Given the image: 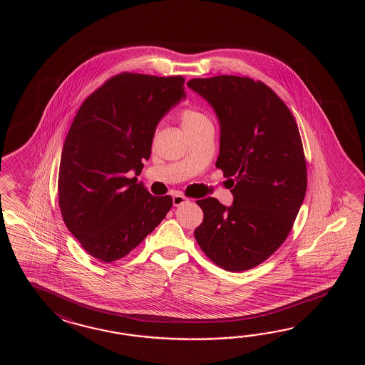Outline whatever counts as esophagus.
Returning <instances> with one entry per match:
<instances>
[{"instance_id":"esophagus-1","label":"esophagus","mask_w":365,"mask_h":365,"mask_svg":"<svg viewBox=\"0 0 365 365\" xmlns=\"http://www.w3.org/2000/svg\"><path fill=\"white\" fill-rule=\"evenodd\" d=\"M186 202H189V200L182 194H175L173 195V206H181V205H184Z\"/></svg>"}]
</instances>
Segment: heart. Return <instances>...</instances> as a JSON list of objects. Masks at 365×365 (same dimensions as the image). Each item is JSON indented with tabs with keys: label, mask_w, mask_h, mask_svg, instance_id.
<instances>
[{
	"label": "heart",
	"mask_w": 365,
	"mask_h": 365,
	"mask_svg": "<svg viewBox=\"0 0 365 365\" xmlns=\"http://www.w3.org/2000/svg\"><path fill=\"white\" fill-rule=\"evenodd\" d=\"M180 121L182 125V129L186 133L201 128L203 125L210 124L209 118L201 113L200 110H195L193 108L182 109L180 112Z\"/></svg>",
	"instance_id": "obj_1"
}]
</instances>
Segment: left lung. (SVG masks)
I'll return each instance as SVG.
<instances>
[{"instance_id": "left-lung-1", "label": "left lung", "mask_w": 365, "mask_h": 365, "mask_svg": "<svg viewBox=\"0 0 365 365\" xmlns=\"http://www.w3.org/2000/svg\"><path fill=\"white\" fill-rule=\"evenodd\" d=\"M187 86L209 101L220 124L217 168L231 181L232 206L197 203L203 220L195 240L214 264L244 272L267 259L287 239L307 192L299 128L284 101L252 78H194Z\"/></svg>"}]
</instances>
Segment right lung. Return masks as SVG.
Wrapping results in <instances>:
<instances>
[{
  "label": "right lung",
  "mask_w": 365,
  "mask_h": 365,
  "mask_svg": "<svg viewBox=\"0 0 365 365\" xmlns=\"http://www.w3.org/2000/svg\"><path fill=\"white\" fill-rule=\"evenodd\" d=\"M181 76L121 73L78 109L62 148L58 205L87 253L103 262L129 255L172 207L128 178L151 155L156 125L185 98Z\"/></svg>",
  "instance_id": "add662e5"
}]
</instances>
